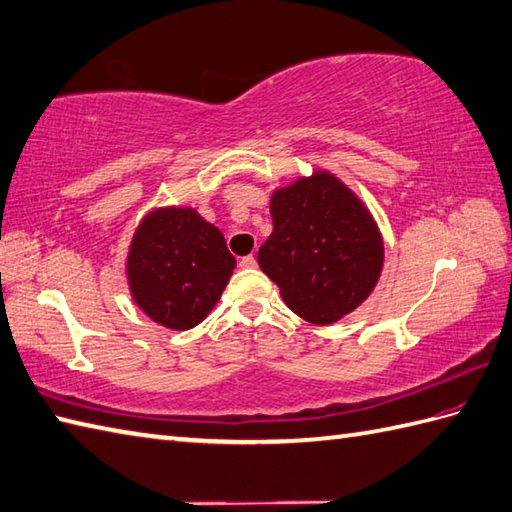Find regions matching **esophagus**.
Wrapping results in <instances>:
<instances>
[{
	"mask_svg": "<svg viewBox=\"0 0 512 512\" xmlns=\"http://www.w3.org/2000/svg\"><path fill=\"white\" fill-rule=\"evenodd\" d=\"M238 265H241L243 269H254L256 267V258L254 256H243L241 260H238Z\"/></svg>",
	"mask_w": 512,
	"mask_h": 512,
	"instance_id": "esophagus-1",
	"label": "esophagus"
}]
</instances>
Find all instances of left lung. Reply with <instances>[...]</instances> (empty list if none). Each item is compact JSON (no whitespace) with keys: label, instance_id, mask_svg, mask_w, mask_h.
<instances>
[{"label":"left lung","instance_id":"1","mask_svg":"<svg viewBox=\"0 0 512 512\" xmlns=\"http://www.w3.org/2000/svg\"><path fill=\"white\" fill-rule=\"evenodd\" d=\"M274 232L258 265L289 309L326 326L368 298L383 269V238L363 201L326 170L278 188L269 203Z\"/></svg>","mask_w":512,"mask_h":512}]
</instances>
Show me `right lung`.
<instances>
[{
  "label": "right lung",
  "instance_id": "right-lung-1",
  "mask_svg": "<svg viewBox=\"0 0 512 512\" xmlns=\"http://www.w3.org/2000/svg\"><path fill=\"white\" fill-rule=\"evenodd\" d=\"M234 267L221 230L197 210L157 208L133 234L127 280L153 322L188 331L214 309Z\"/></svg>",
  "mask_w": 512,
  "mask_h": 512
}]
</instances>
